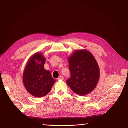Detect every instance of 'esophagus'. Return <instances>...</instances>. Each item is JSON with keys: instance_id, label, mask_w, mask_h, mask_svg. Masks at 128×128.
<instances>
[{"instance_id": "obj_1", "label": "esophagus", "mask_w": 128, "mask_h": 128, "mask_svg": "<svg viewBox=\"0 0 128 128\" xmlns=\"http://www.w3.org/2000/svg\"><path fill=\"white\" fill-rule=\"evenodd\" d=\"M64 79V78L62 76H60L58 78V80H63Z\"/></svg>"}]
</instances>
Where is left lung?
Returning <instances> with one entry per match:
<instances>
[{
    "mask_svg": "<svg viewBox=\"0 0 128 128\" xmlns=\"http://www.w3.org/2000/svg\"><path fill=\"white\" fill-rule=\"evenodd\" d=\"M70 77L66 83L80 96L93 91L100 78V68L96 59L87 50H77L68 56Z\"/></svg>",
    "mask_w": 128,
    "mask_h": 128,
    "instance_id": "obj_1",
    "label": "left lung"
}]
</instances>
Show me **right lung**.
Wrapping results in <instances>:
<instances>
[{
	"instance_id": "right-lung-1",
	"label": "right lung",
	"mask_w": 128,
	"mask_h": 128,
	"mask_svg": "<svg viewBox=\"0 0 128 128\" xmlns=\"http://www.w3.org/2000/svg\"><path fill=\"white\" fill-rule=\"evenodd\" d=\"M45 61L42 53L37 52L28 59L24 70V86L27 92L34 97L46 96L55 82L49 70L44 68Z\"/></svg>"
}]
</instances>
